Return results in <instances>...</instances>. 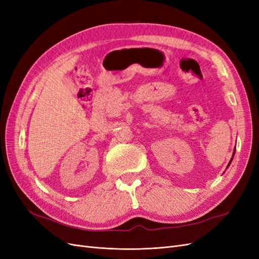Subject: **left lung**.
<instances>
[{
	"mask_svg": "<svg viewBox=\"0 0 259 259\" xmlns=\"http://www.w3.org/2000/svg\"><path fill=\"white\" fill-rule=\"evenodd\" d=\"M234 151H236V149H234ZM233 155H234V152H233ZM233 155H232V158H231V160H230V162H229V164H228V166L231 164V161H232V159H233ZM228 166H227V168H228Z\"/></svg>",
	"mask_w": 259,
	"mask_h": 259,
	"instance_id": "left-lung-1",
	"label": "left lung"
}]
</instances>
